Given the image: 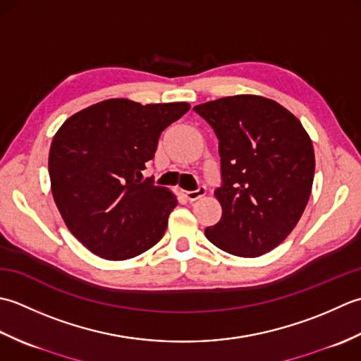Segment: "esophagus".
<instances>
[{"label": "esophagus", "mask_w": 361, "mask_h": 361, "mask_svg": "<svg viewBox=\"0 0 361 361\" xmlns=\"http://www.w3.org/2000/svg\"><path fill=\"white\" fill-rule=\"evenodd\" d=\"M204 195H205V187H200V188L193 190V191H183V196H185L188 201L200 200V197H202Z\"/></svg>", "instance_id": "1"}]
</instances>
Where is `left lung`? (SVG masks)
Masks as SVG:
<instances>
[{"label": "left lung", "instance_id": "left-lung-1", "mask_svg": "<svg viewBox=\"0 0 361 361\" xmlns=\"http://www.w3.org/2000/svg\"><path fill=\"white\" fill-rule=\"evenodd\" d=\"M218 138L221 219L205 229L213 245L259 257L288 237L312 193L314 151L300 121L279 102L237 94L193 107Z\"/></svg>", "mask_w": 361, "mask_h": 361}]
</instances>
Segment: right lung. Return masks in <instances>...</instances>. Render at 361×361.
<instances>
[{
    "label": "right lung",
    "instance_id": "obj_1",
    "mask_svg": "<svg viewBox=\"0 0 361 361\" xmlns=\"http://www.w3.org/2000/svg\"><path fill=\"white\" fill-rule=\"evenodd\" d=\"M187 102L107 99L65 121L48 170L54 202L70 232L107 260H126L164 237L178 200L142 179L160 134L187 114Z\"/></svg>",
    "mask_w": 361,
    "mask_h": 361
}]
</instances>
